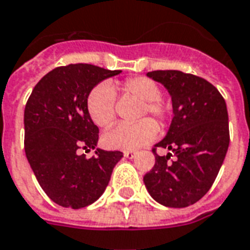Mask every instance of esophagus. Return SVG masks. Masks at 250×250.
Returning a JSON list of instances; mask_svg holds the SVG:
<instances>
[{
  "label": "esophagus",
  "instance_id": "34e87169",
  "mask_svg": "<svg viewBox=\"0 0 250 250\" xmlns=\"http://www.w3.org/2000/svg\"><path fill=\"white\" fill-rule=\"evenodd\" d=\"M125 157H127V159L129 160L135 159V157H136V152H133V150H125Z\"/></svg>",
  "mask_w": 250,
  "mask_h": 250
}]
</instances>
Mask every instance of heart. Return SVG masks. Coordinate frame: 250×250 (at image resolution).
Instances as JSON below:
<instances>
[{
	"label": "heart",
	"instance_id": "heart-1",
	"mask_svg": "<svg viewBox=\"0 0 250 250\" xmlns=\"http://www.w3.org/2000/svg\"><path fill=\"white\" fill-rule=\"evenodd\" d=\"M131 95L142 101L138 118H144L149 114L160 127L167 125L169 118V107L161 98V89L153 80L143 76L129 77L115 83H100L93 87L86 98V108L89 117L101 128H107L115 121V93ZM157 125L152 119L146 118L133 125H115L104 135V144L110 149L133 150L142 148L157 136Z\"/></svg>",
	"mask_w": 250,
	"mask_h": 250
}]
</instances>
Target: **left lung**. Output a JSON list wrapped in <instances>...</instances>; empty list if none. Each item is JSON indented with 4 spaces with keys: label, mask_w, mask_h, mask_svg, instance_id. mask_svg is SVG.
<instances>
[{
    "label": "left lung",
    "mask_w": 250,
    "mask_h": 250,
    "mask_svg": "<svg viewBox=\"0 0 250 250\" xmlns=\"http://www.w3.org/2000/svg\"><path fill=\"white\" fill-rule=\"evenodd\" d=\"M148 77L167 87L173 114L167 136L152 152L156 163L144 176L150 197L167 207H188L208 191L229 146L226 101L202 77L181 70H153ZM157 147L171 152L159 156ZM174 154L176 159L170 160Z\"/></svg>",
    "instance_id": "left-lung-1"
}]
</instances>
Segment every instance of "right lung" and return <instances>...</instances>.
I'll use <instances>...</instances> for the list:
<instances>
[{"instance_id":"obj_1","label":"right lung","mask_w":250,"mask_h":250,"mask_svg":"<svg viewBox=\"0 0 250 250\" xmlns=\"http://www.w3.org/2000/svg\"><path fill=\"white\" fill-rule=\"evenodd\" d=\"M91 64L57 66L36 83L24 107V152L36 180L51 201L83 208L104 194L119 150L94 149L100 129L86 108L87 94L101 81L117 76Z\"/></svg>"}]
</instances>
